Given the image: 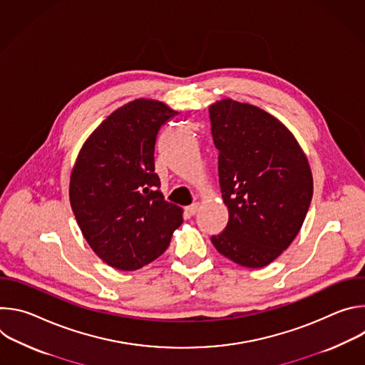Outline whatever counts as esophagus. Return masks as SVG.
I'll return each instance as SVG.
<instances>
[{"label": "esophagus", "instance_id": "esophagus-1", "mask_svg": "<svg viewBox=\"0 0 365 365\" xmlns=\"http://www.w3.org/2000/svg\"><path fill=\"white\" fill-rule=\"evenodd\" d=\"M197 210H199V203H192V205H189V206H186L185 207V212L187 214V215H195L196 212H197Z\"/></svg>", "mask_w": 365, "mask_h": 365}]
</instances>
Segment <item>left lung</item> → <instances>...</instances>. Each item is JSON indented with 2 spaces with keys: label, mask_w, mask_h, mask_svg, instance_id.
I'll return each mask as SVG.
<instances>
[{
  "label": "left lung",
  "mask_w": 365,
  "mask_h": 365,
  "mask_svg": "<svg viewBox=\"0 0 365 365\" xmlns=\"http://www.w3.org/2000/svg\"><path fill=\"white\" fill-rule=\"evenodd\" d=\"M210 118L230 214L211 241L240 266L264 267L292 244L306 218L314 195L307 159L277 118L250 103L221 99L210 107Z\"/></svg>",
  "instance_id": "obj_1"
}]
</instances>
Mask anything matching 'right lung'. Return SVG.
I'll list each match as a JSON object with an SVG mask.
<instances>
[{
	"instance_id": "obj_1",
	"label": "right lung",
	"mask_w": 365,
	"mask_h": 365,
	"mask_svg": "<svg viewBox=\"0 0 365 365\" xmlns=\"http://www.w3.org/2000/svg\"><path fill=\"white\" fill-rule=\"evenodd\" d=\"M178 113L140 98L115 110L89 135L72 169L69 197L76 222L108 266L133 272L160 257L183 222L154 173L158 133Z\"/></svg>"
}]
</instances>
